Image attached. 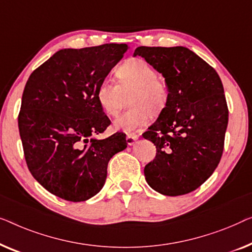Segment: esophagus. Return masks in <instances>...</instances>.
<instances>
[{
	"mask_svg": "<svg viewBox=\"0 0 252 252\" xmlns=\"http://www.w3.org/2000/svg\"><path fill=\"white\" fill-rule=\"evenodd\" d=\"M138 139V133L136 132H127L126 133V141L129 145H133L134 141Z\"/></svg>",
	"mask_w": 252,
	"mask_h": 252,
	"instance_id": "34e87169",
	"label": "esophagus"
}]
</instances>
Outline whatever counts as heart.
<instances>
[{
	"label": "heart",
	"instance_id": "obj_1",
	"mask_svg": "<svg viewBox=\"0 0 252 252\" xmlns=\"http://www.w3.org/2000/svg\"><path fill=\"white\" fill-rule=\"evenodd\" d=\"M118 83L101 80L97 88V100L107 115H116L125 102L131 107L116 116L113 126L116 130L133 131L148 122L151 113L158 115L166 107L170 98L169 86L158 77V72L146 60L130 59L115 73Z\"/></svg>",
	"mask_w": 252,
	"mask_h": 252
}]
</instances>
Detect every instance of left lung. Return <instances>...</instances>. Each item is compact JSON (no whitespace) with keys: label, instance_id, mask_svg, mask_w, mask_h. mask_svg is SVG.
I'll list each match as a JSON object with an SVG mask.
<instances>
[{"label":"left lung","instance_id":"8db88e82","mask_svg":"<svg viewBox=\"0 0 252 252\" xmlns=\"http://www.w3.org/2000/svg\"><path fill=\"white\" fill-rule=\"evenodd\" d=\"M134 56L162 73L170 90L166 107L143 133L157 147L145 179L163 195L193 192L214 173L224 151L228 107L220 77L184 47H138Z\"/></svg>","mask_w":252,"mask_h":252}]
</instances>
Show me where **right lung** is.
Instances as JSON below:
<instances>
[{
  "mask_svg": "<svg viewBox=\"0 0 252 252\" xmlns=\"http://www.w3.org/2000/svg\"><path fill=\"white\" fill-rule=\"evenodd\" d=\"M126 51L118 43L63 49L25 86L18 115L24 157L32 176L56 196L81 202L95 195L111 158L126 147L122 131L89 140L111 125L97 88Z\"/></svg>",
  "mask_w": 252,
  "mask_h": 252,
  "instance_id": "1",
  "label": "right lung"
}]
</instances>
